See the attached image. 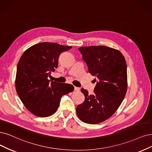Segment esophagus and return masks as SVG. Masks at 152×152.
<instances>
[{"label":"esophagus","mask_w":152,"mask_h":152,"mask_svg":"<svg viewBox=\"0 0 152 152\" xmlns=\"http://www.w3.org/2000/svg\"><path fill=\"white\" fill-rule=\"evenodd\" d=\"M80 88L75 86V91H80Z\"/></svg>","instance_id":"34e87169"}]
</instances>
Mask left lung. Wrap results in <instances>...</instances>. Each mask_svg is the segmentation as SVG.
I'll list each match as a JSON object with an SVG mask.
<instances>
[{"mask_svg": "<svg viewBox=\"0 0 152 152\" xmlns=\"http://www.w3.org/2000/svg\"><path fill=\"white\" fill-rule=\"evenodd\" d=\"M89 72L97 77L94 94L82 88L85 102L76 107L78 118L89 124H98L110 118L119 108L127 90V68L118 50L104 46L79 49ZM96 81V80L94 79Z\"/></svg>", "mask_w": 152, "mask_h": 152, "instance_id": "obj_1", "label": "left lung"}]
</instances>
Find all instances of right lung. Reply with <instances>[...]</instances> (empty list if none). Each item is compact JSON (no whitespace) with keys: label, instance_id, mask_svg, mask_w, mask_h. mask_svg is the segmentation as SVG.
<instances>
[{"label":"right lung","instance_id":"obj_1","mask_svg":"<svg viewBox=\"0 0 152 152\" xmlns=\"http://www.w3.org/2000/svg\"><path fill=\"white\" fill-rule=\"evenodd\" d=\"M71 48L44 42L33 45L20 57L15 89L22 103L33 115L39 117L53 115L62 96L74 90L72 85L50 81L48 78L58 67L60 54Z\"/></svg>","mask_w":152,"mask_h":152}]
</instances>
